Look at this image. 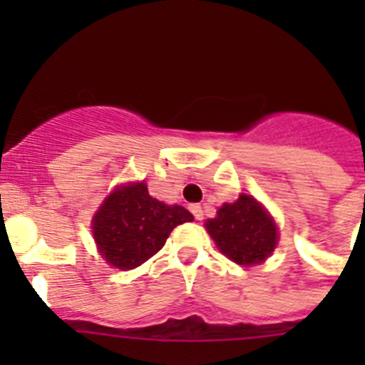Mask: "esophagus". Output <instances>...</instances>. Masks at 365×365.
<instances>
[{"label":"esophagus","instance_id":"1","mask_svg":"<svg viewBox=\"0 0 365 365\" xmlns=\"http://www.w3.org/2000/svg\"><path fill=\"white\" fill-rule=\"evenodd\" d=\"M190 212H192L193 217L197 219V221H201V219L205 217V214H202V208L199 205H192V206H190Z\"/></svg>","mask_w":365,"mask_h":365}]
</instances>
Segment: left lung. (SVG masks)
Segmentation results:
<instances>
[{
  "instance_id": "obj_1",
  "label": "left lung",
  "mask_w": 365,
  "mask_h": 365,
  "mask_svg": "<svg viewBox=\"0 0 365 365\" xmlns=\"http://www.w3.org/2000/svg\"><path fill=\"white\" fill-rule=\"evenodd\" d=\"M206 230L219 250L240 265L265 261L278 243V228L252 195L222 205L217 217L206 221Z\"/></svg>"
}]
</instances>
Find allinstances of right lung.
Instances as JSON below:
<instances>
[{
  "label": "right lung",
  "instance_id": "obj_1",
  "mask_svg": "<svg viewBox=\"0 0 365 365\" xmlns=\"http://www.w3.org/2000/svg\"><path fill=\"white\" fill-rule=\"evenodd\" d=\"M190 221L193 215L182 206L157 201L144 182H137L106 199L93 219V234L109 265L131 270L159 252L177 225Z\"/></svg>",
  "mask_w": 365,
  "mask_h": 365
}]
</instances>
